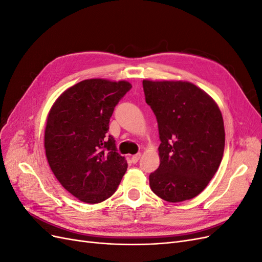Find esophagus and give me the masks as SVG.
<instances>
[{"mask_svg":"<svg viewBox=\"0 0 262 262\" xmlns=\"http://www.w3.org/2000/svg\"><path fill=\"white\" fill-rule=\"evenodd\" d=\"M140 157H141V153H138V154H136V155H133V156L131 157V161H132V163H133V164L138 163V162H139V160H140Z\"/></svg>","mask_w":262,"mask_h":262,"instance_id":"34e87169","label":"esophagus"}]
</instances>
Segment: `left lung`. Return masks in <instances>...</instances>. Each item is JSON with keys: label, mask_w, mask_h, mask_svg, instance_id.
<instances>
[{"label": "left lung", "mask_w": 262, "mask_h": 262, "mask_svg": "<svg viewBox=\"0 0 262 262\" xmlns=\"http://www.w3.org/2000/svg\"><path fill=\"white\" fill-rule=\"evenodd\" d=\"M158 124L161 163L152 191L168 202L192 199L215 175L225 146L223 117L214 100L188 82L143 81Z\"/></svg>", "instance_id": "1"}]
</instances>
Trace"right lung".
I'll use <instances>...</instances> for the list:
<instances>
[{
  "label": "right lung",
  "instance_id": "1",
  "mask_svg": "<svg viewBox=\"0 0 262 262\" xmlns=\"http://www.w3.org/2000/svg\"><path fill=\"white\" fill-rule=\"evenodd\" d=\"M131 87L125 81L85 80L63 93L49 113L47 160L60 184L85 203L112 196L128 168L107 132L115 107Z\"/></svg>",
  "mask_w": 262,
  "mask_h": 262
}]
</instances>
